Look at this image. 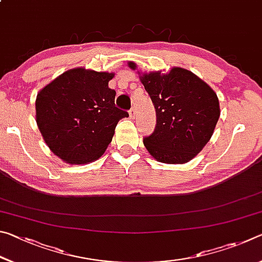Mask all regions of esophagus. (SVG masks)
Masks as SVG:
<instances>
[{
    "instance_id": "esophagus-1",
    "label": "esophagus",
    "mask_w": 262,
    "mask_h": 262,
    "mask_svg": "<svg viewBox=\"0 0 262 262\" xmlns=\"http://www.w3.org/2000/svg\"><path fill=\"white\" fill-rule=\"evenodd\" d=\"M135 114H136V113H135V110L132 108V110L129 111V117L134 119V118H135Z\"/></svg>"
}]
</instances>
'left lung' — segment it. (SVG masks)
<instances>
[{"instance_id": "obj_1", "label": "left lung", "mask_w": 262, "mask_h": 262, "mask_svg": "<svg viewBox=\"0 0 262 262\" xmlns=\"http://www.w3.org/2000/svg\"><path fill=\"white\" fill-rule=\"evenodd\" d=\"M135 70V62H128ZM156 110L157 123L151 135L143 139L148 152L157 162L184 164L205 148L220 119L216 92L187 69L173 67L139 73Z\"/></svg>"}]
</instances>
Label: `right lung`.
Listing matches in <instances>:
<instances>
[{
    "label": "right lung",
    "instance_id": "1",
    "mask_svg": "<svg viewBox=\"0 0 262 262\" xmlns=\"http://www.w3.org/2000/svg\"><path fill=\"white\" fill-rule=\"evenodd\" d=\"M114 73L69 69L38 92L35 121L51 151L70 165L95 162L128 113L115 107Z\"/></svg>",
    "mask_w": 262,
    "mask_h": 262
}]
</instances>
